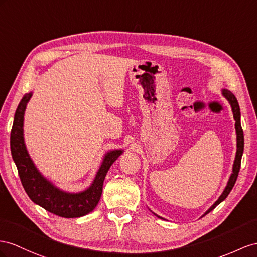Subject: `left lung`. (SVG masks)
<instances>
[{
  "instance_id": "1",
  "label": "left lung",
  "mask_w": 257,
  "mask_h": 257,
  "mask_svg": "<svg viewBox=\"0 0 257 257\" xmlns=\"http://www.w3.org/2000/svg\"><path fill=\"white\" fill-rule=\"evenodd\" d=\"M222 92V95L225 96L230 106H231L232 108V113H233V118L235 120V133H236V153H235V159H234V163H233V167H232V174L230 175V178L228 180V183L227 186L225 188V190H223V192L221 193V195L219 196V199L217 200L212 206H210L205 214H204L203 216H205L206 214H208L209 212H212V210L218 205V204H220L223 200L226 199V197L228 196V194L230 193V191H231L234 183L236 181V178H238V175H239V172H240V167H241V159H242V154H243V150H244V136H243V130H242V127H241V113H240V106H239V103L238 101H236V97L233 95V93H231V92L226 90V89H222L221 90ZM155 216L159 217V218H162V217H160L159 215H156L154 213ZM202 216V217H203ZM163 219V218H162Z\"/></svg>"
}]
</instances>
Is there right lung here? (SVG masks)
<instances>
[{"instance_id":"right-lung-1","label":"right lung","mask_w":257,"mask_h":257,"mask_svg":"<svg viewBox=\"0 0 257 257\" xmlns=\"http://www.w3.org/2000/svg\"><path fill=\"white\" fill-rule=\"evenodd\" d=\"M32 92L25 94L18 104L11 131V152L16 164L19 178L30 200L64 218H76L89 214L95 208L101 199L103 182L108 169L119 157L123 150L109 151L105 154L91 186L78 193L65 192L41 175L35 166L24 140V115Z\"/></svg>"}]
</instances>
